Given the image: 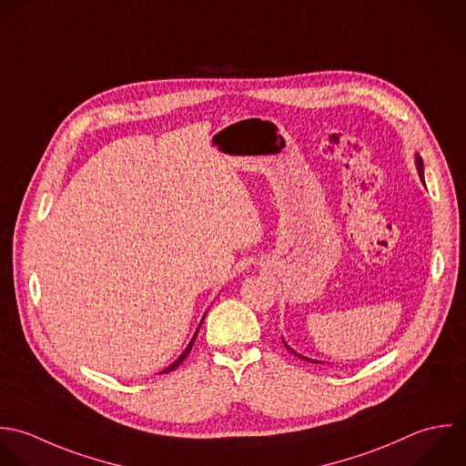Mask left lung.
Masks as SVG:
<instances>
[{
	"mask_svg": "<svg viewBox=\"0 0 466 466\" xmlns=\"http://www.w3.org/2000/svg\"><path fill=\"white\" fill-rule=\"evenodd\" d=\"M416 167H418V172H420V177H421V179H423V159H421V157H420V154H416ZM423 183H425V179H423ZM283 343H285V341H283ZM285 347H287V349H289V350H290V352H294V350H292V349H290V347H289V345H287V343H285ZM294 354H296V356H299V354H298V352H294ZM299 358H301V360H307V361H312V360H309V358H303V356H299ZM314 363H318V361H314Z\"/></svg>",
	"mask_w": 466,
	"mask_h": 466,
	"instance_id": "obj_1",
	"label": "left lung"
}]
</instances>
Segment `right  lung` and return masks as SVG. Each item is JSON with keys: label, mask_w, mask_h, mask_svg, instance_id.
Wrapping results in <instances>:
<instances>
[{"label": "right lung", "mask_w": 466, "mask_h": 466, "mask_svg": "<svg viewBox=\"0 0 466 466\" xmlns=\"http://www.w3.org/2000/svg\"><path fill=\"white\" fill-rule=\"evenodd\" d=\"M203 319H205V318H203ZM199 327H201V323H199ZM199 327H198V330H196V334H194V338H192V339H190V343H188V347H187V349H185V352H183V354H181V356H179V358H177V360H176V361H174V363H172V365H170V367H167V369H165V370H163V372H159V374H167V372H172V370H176V369H177V367H179V365H181V363H183V360H185V358H187V356H188V352H190V349H192V345H194V341H196V336H198V332H199Z\"/></svg>", "instance_id": "right-lung-1"}]
</instances>
